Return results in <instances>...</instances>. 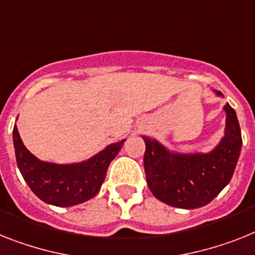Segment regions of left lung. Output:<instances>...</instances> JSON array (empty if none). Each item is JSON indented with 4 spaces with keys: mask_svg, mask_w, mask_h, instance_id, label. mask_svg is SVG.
Wrapping results in <instances>:
<instances>
[{
    "mask_svg": "<svg viewBox=\"0 0 255 255\" xmlns=\"http://www.w3.org/2000/svg\"><path fill=\"white\" fill-rule=\"evenodd\" d=\"M222 96L220 91H216ZM224 136L210 152L181 153L168 150L159 140L143 135L147 185L159 201L177 208L208 205L226 188L239 161L243 138L236 112L227 103Z\"/></svg>",
    "mask_w": 255,
    "mask_h": 255,
    "instance_id": "1",
    "label": "left lung"
}]
</instances>
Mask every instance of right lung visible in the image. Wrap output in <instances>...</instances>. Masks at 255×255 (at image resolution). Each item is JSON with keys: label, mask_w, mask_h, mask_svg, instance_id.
Returning <instances> with one entry per match:
<instances>
[{"label": "right lung", "mask_w": 255, "mask_h": 255, "mask_svg": "<svg viewBox=\"0 0 255 255\" xmlns=\"http://www.w3.org/2000/svg\"><path fill=\"white\" fill-rule=\"evenodd\" d=\"M12 142L18 168L33 194L48 205L69 207L98 194L109 164L117 156L125 139L109 144L87 160L73 164L37 159L23 144L16 125L12 130Z\"/></svg>", "instance_id": "add662e5"}]
</instances>
